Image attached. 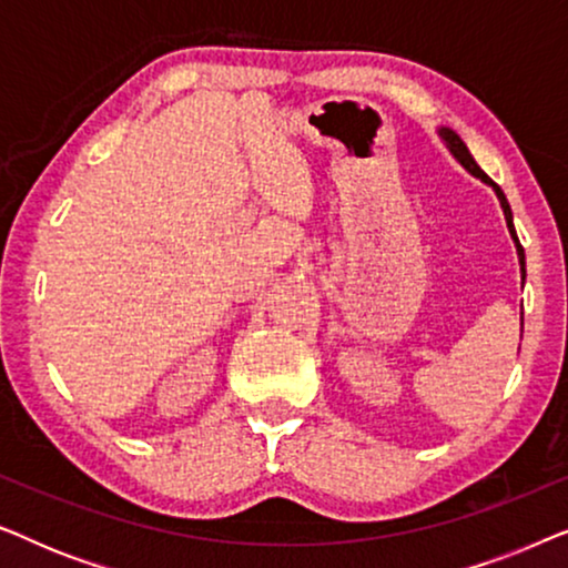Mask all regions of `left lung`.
Returning <instances> with one entry per match:
<instances>
[{
    "label": "left lung",
    "instance_id": "left-lung-1",
    "mask_svg": "<svg viewBox=\"0 0 568 568\" xmlns=\"http://www.w3.org/2000/svg\"><path fill=\"white\" fill-rule=\"evenodd\" d=\"M442 134V139H445L447 142V146H449V152L455 154L457 160H460V165L465 168V170H470L473 175L476 178H480V181L484 183H488V185H494V191H496V196H499V204H501V209H504V216H507V227H509V232H511V237H515V245H517V255H519V266H523V276H525V247L519 245V240H517V232H515V222H511V209H509V201H507V196H504V191L499 189V185H496L491 178H488L484 170L478 168V162L473 160V154L468 152V146H465V142L460 136L455 134V131H449V129H442L439 131Z\"/></svg>",
    "mask_w": 568,
    "mask_h": 568
}]
</instances>
